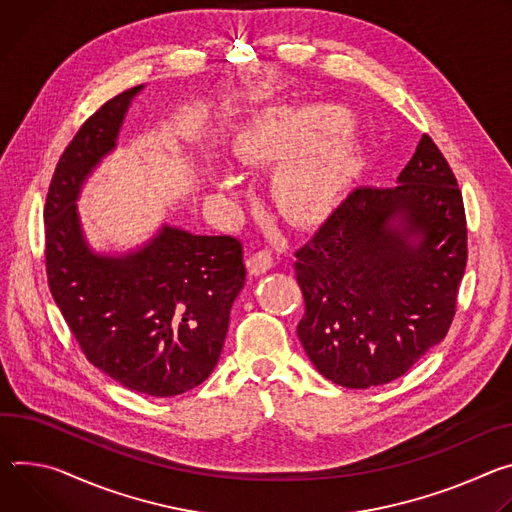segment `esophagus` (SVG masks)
I'll list each match as a JSON object with an SVG mask.
<instances>
[{
	"instance_id": "1",
	"label": "esophagus",
	"mask_w": 512,
	"mask_h": 512,
	"mask_svg": "<svg viewBox=\"0 0 512 512\" xmlns=\"http://www.w3.org/2000/svg\"><path fill=\"white\" fill-rule=\"evenodd\" d=\"M274 266V256H272V252L270 250H256L252 256H250V260H248V268H250V272L252 274H264L266 270H270Z\"/></svg>"
}]
</instances>
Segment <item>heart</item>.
<instances>
[{"mask_svg":"<svg viewBox=\"0 0 512 512\" xmlns=\"http://www.w3.org/2000/svg\"><path fill=\"white\" fill-rule=\"evenodd\" d=\"M350 128V111L339 105H270L236 130L232 152L246 164L285 160L276 175V201L291 219L313 221L331 209L354 173ZM219 185L232 189L236 181L219 175Z\"/></svg>","mask_w":512,"mask_h":512,"instance_id":"obj_1","label":"heart"}]
</instances>
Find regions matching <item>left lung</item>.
Segmentation results:
<instances>
[{
	"label": "left lung",
	"instance_id": "1",
	"mask_svg": "<svg viewBox=\"0 0 512 512\" xmlns=\"http://www.w3.org/2000/svg\"><path fill=\"white\" fill-rule=\"evenodd\" d=\"M295 256L313 366L346 388L403 376L445 337L468 260L462 191L435 142L423 134L396 185L350 193Z\"/></svg>",
	"mask_w": 512,
	"mask_h": 512
}]
</instances>
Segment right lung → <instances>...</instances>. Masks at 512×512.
I'll use <instances>...</instances> for the list:
<instances>
[{
	"instance_id": "1",
	"label": "right lung",
	"mask_w": 512,
	"mask_h": 512,
	"mask_svg": "<svg viewBox=\"0 0 512 512\" xmlns=\"http://www.w3.org/2000/svg\"><path fill=\"white\" fill-rule=\"evenodd\" d=\"M142 89L103 103L56 164L44 205L46 276L87 360L126 388L164 399L213 372L246 264L240 240L173 225L126 254H97L87 244L77 211L81 187L116 148Z\"/></svg>"
}]
</instances>
